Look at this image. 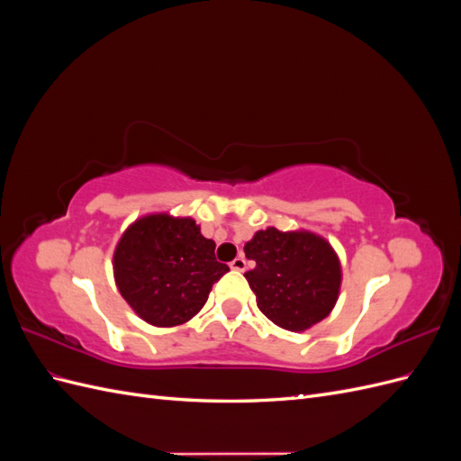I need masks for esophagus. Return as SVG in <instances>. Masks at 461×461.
<instances>
[{
	"instance_id": "obj_1",
	"label": "esophagus",
	"mask_w": 461,
	"mask_h": 461,
	"mask_svg": "<svg viewBox=\"0 0 461 461\" xmlns=\"http://www.w3.org/2000/svg\"><path fill=\"white\" fill-rule=\"evenodd\" d=\"M230 269H234V271H246V259L244 258H236V259H232L230 261Z\"/></svg>"
}]
</instances>
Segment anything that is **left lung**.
<instances>
[{
  "label": "left lung",
  "instance_id": "8db88e82",
  "mask_svg": "<svg viewBox=\"0 0 461 461\" xmlns=\"http://www.w3.org/2000/svg\"><path fill=\"white\" fill-rule=\"evenodd\" d=\"M256 261L244 273L258 308L275 325L305 330L334 308L340 288V263L327 240L312 232L258 230L244 246Z\"/></svg>",
  "mask_w": 461,
  "mask_h": 461
}]
</instances>
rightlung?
<instances>
[{"label":"right lung","instance_id":"1","mask_svg":"<svg viewBox=\"0 0 461 461\" xmlns=\"http://www.w3.org/2000/svg\"><path fill=\"white\" fill-rule=\"evenodd\" d=\"M113 269L121 296L156 327L186 323L229 271L215 259V242L203 239L196 221L165 213L138 219L127 229Z\"/></svg>","mask_w":461,"mask_h":461}]
</instances>
